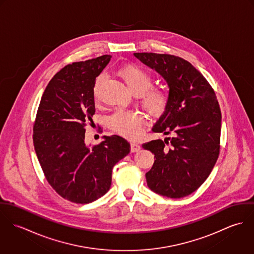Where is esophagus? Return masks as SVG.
<instances>
[{
    "label": "esophagus",
    "mask_w": 254,
    "mask_h": 254,
    "mask_svg": "<svg viewBox=\"0 0 254 254\" xmlns=\"http://www.w3.org/2000/svg\"><path fill=\"white\" fill-rule=\"evenodd\" d=\"M141 149V146L138 144H135V143H131V151L132 152H136V151H139Z\"/></svg>",
    "instance_id": "1"
}]
</instances>
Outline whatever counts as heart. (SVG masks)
<instances>
[{
  "mask_svg": "<svg viewBox=\"0 0 254 254\" xmlns=\"http://www.w3.org/2000/svg\"><path fill=\"white\" fill-rule=\"evenodd\" d=\"M117 74L138 96L140 105L149 115L157 117L164 112L169 103V93L163 87L152 86V77L144 67L128 64L121 66ZM103 82L104 76L100 75L93 85V99L96 104L102 101ZM109 126L114 133L122 137L138 139L143 132L144 117L135 111L117 109L109 116Z\"/></svg>",
  "mask_w": 254,
  "mask_h": 254,
  "instance_id": "1",
  "label": "heart"
}]
</instances>
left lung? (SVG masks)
I'll list each match as a JSON object with an SVG mask.
<instances>
[{
	"label": "left lung",
	"instance_id": "8db88e82",
	"mask_svg": "<svg viewBox=\"0 0 254 254\" xmlns=\"http://www.w3.org/2000/svg\"><path fill=\"white\" fill-rule=\"evenodd\" d=\"M169 86V103L152 127L168 136L142 146L154 154L145 173L148 188L170 198L197 190L212 171L220 152L221 110L214 90L193 65L167 54L135 53Z\"/></svg>",
	"mask_w": 254,
	"mask_h": 254
}]
</instances>
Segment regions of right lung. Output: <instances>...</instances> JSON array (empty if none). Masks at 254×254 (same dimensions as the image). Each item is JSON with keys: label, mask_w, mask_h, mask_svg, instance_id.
Here are the masks:
<instances>
[{"label": "right lung", "mask_w": 254, "mask_h": 254, "mask_svg": "<svg viewBox=\"0 0 254 254\" xmlns=\"http://www.w3.org/2000/svg\"><path fill=\"white\" fill-rule=\"evenodd\" d=\"M110 58L65 65L49 82L37 110L33 143L38 160L51 187L74 203H90L107 193L113 166L131 149L117 135L105 136L99 145L85 144L86 125L94 123L96 111L93 85Z\"/></svg>", "instance_id": "add662e5"}]
</instances>
